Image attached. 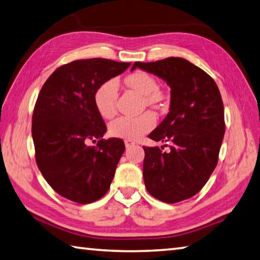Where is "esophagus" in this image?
Instances as JSON below:
<instances>
[{
	"label": "esophagus",
	"instance_id": "34e87169",
	"mask_svg": "<svg viewBox=\"0 0 260 260\" xmlns=\"http://www.w3.org/2000/svg\"><path fill=\"white\" fill-rule=\"evenodd\" d=\"M135 144L134 141H131V140H125V146L126 148H131V146H133Z\"/></svg>",
	"mask_w": 260,
	"mask_h": 260
}]
</instances>
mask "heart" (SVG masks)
<instances>
[{
    "mask_svg": "<svg viewBox=\"0 0 260 260\" xmlns=\"http://www.w3.org/2000/svg\"><path fill=\"white\" fill-rule=\"evenodd\" d=\"M129 87L145 96V102L150 106H157L161 101V94L158 91V82L151 75L136 72L126 78ZM118 83L116 79H108L96 88L94 93V103L103 118L110 119L117 110ZM155 117L152 112H144L140 116H121L109 126V133L115 138L138 140L153 128Z\"/></svg>",
    "mask_w": 260,
    "mask_h": 260,
    "instance_id": "obj_1",
    "label": "heart"
}]
</instances>
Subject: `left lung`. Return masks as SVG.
Segmentation results:
<instances>
[{"label":"left lung","instance_id":"8db88e82","mask_svg":"<svg viewBox=\"0 0 260 260\" xmlns=\"http://www.w3.org/2000/svg\"><path fill=\"white\" fill-rule=\"evenodd\" d=\"M171 87L169 112L149 134L169 142L171 151L144 146L143 178L148 192L162 202L176 204L197 194L218 161L225 133L224 106L214 79L183 58L135 62Z\"/></svg>","mask_w":260,"mask_h":260}]
</instances>
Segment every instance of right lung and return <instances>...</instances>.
Wrapping results in <instances>:
<instances>
[{
	"mask_svg": "<svg viewBox=\"0 0 260 260\" xmlns=\"http://www.w3.org/2000/svg\"><path fill=\"white\" fill-rule=\"evenodd\" d=\"M129 66L102 58L76 60L56 69L41 89L31 124L36 164L66 199L91 204L109 190L125 144L102 139L107 127L94 93ZM96 139L95 147L88 145Z\"/></svg>",
	"mask_w": 260,
	"mask_h": 260,
	"instance_id": "obj_1",
	"label": "right lung"
}]
</instances>
